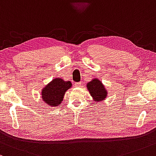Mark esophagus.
<instances>
[{
	"mask_svg": "<svg viewBox=\"0 0 156 156\" xmlns=\"http://www.w3.org/2000/svg\"><path fill=\"white\" fill-rule=\"evenodd\" d=\"M74 85H75V86H76V87H80V86H81V85H82V83H81V82H79V83H75Z\"/></svg>",
	"mask_w": 156,
	"mask_h": 156,
	"instance_id": "34e87169",
	"label": "esophagus"
}]
</instances>
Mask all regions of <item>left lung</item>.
<instances>
[{
  "label": "left lung",
  "mask_w": 156,
  "mask_h": 156,
  "mask_svg": "<svg viewBox=\"0 0 156 156\" xmlns=\"http://www.w3.org/2000/svg\"><path fill=\"white\" fill-rule=\"evenodd\" d=\"M87 88L88 89L90 95L92 96L95 101L104 100L106 98L107 91L105 88L101 81L97 79H94L91 82L87 83Z\"/></svg>",
  "instance_id": "left-lung-1"
}]
</instances>
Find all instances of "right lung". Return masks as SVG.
<instances>
[{
  "mask_svg": "<svg viewBox=\"0 0 156 156\" xmlns=\"http://www.w3.org/2000/svg\"><path fill=\"white\" fill-rule=\"evenodd\" d=\"M71 85L70 81L65 82L62 79L56 78L42 90V99L48 105L58 106L63 99L65 93Z\"/></svg>",
  "mask_w": 156,
  "mask_h": 156,
  "instance_id": "add662e5",
  "label": "right lung"
}]
</instances>
